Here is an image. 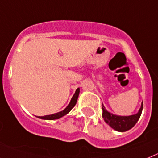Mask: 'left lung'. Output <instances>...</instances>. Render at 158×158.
Wrapping results in <instances>:
<instances>
[{"mask_svg": "<svg viewBox=\"0 0 158 158\" xmlns=\"http://www.w3.org/2000/svg\"><path fill=\"white\" fill-rule=\"evenodd\" d=\"M142 110H143V103H142L139 112L137 113L136 114L131 115V116H117V115L109 113L102 106V111H103L102 118L106 123H108L113 129H114L118 131L123 132V131H127L131 129L135 125L141 115Z\"/></svg>", "mask_w": 158, "mask_h": 158, "instance_id": "obj_1", "label": "left lung"}]
</instances>
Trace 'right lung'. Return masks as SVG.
I'll return each mask as SVG.
<instances>
[{
    "label": "right lung",
    "instance_id": "right-lung-1",
    "mask_svg": "<svg viewBox=\"0 0 158 158\" xmlns=\"http://www.w3.org/2000/svg\"><path fill=\"white\" fill-rule=\"evenodd\" d=\"M79 88H77V90L75 91V93L74 94V96H73L72 99H71V101H70V104L68 105V106L65 109V110L61 111V112L57 113V114H51V115H46V116H43V117H38V118L42 119H46V120H54V119H58L60 118H61L62 116H64V115L67 114L68 113L72 110L73 107L75 106V104H76L77 102V99H78V97H79Z\"/></svg>",
    "mask_w": 158,
    "mask_h": 158
}]
</instances>
